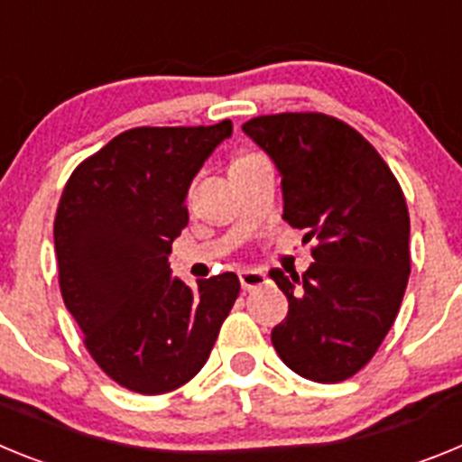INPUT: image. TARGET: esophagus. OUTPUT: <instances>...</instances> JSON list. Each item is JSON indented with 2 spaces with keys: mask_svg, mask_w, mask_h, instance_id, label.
<instances>
[{
  "mask_svg": "<svg viewBox=\"0 0 462 462\" xmlns=\"http://www.w3.org/2000/svg\"><path fill=\"white\" fill-rule=\"evenodd\" d=\"M240 284H243L245 291H252V289H261L268 282V277L261 271H240Z\"/></svg>",
  "mask_w": 462,
  "mask_h": 462,
  "instance_id": "1",
  "label": "esophagus"
}]
</instances>
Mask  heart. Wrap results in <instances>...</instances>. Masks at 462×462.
<instances>
[{
    "label": "heart",
    "mask_w": 462,
    "mask_h": 462,
    "mask_svg": "<svg viewBox=\"0 0 462 462\" xmlns=\"http://www.w3.org/2000/svg\"><path fill=\"white\" fill-rule=\"evenodd\" d=\"M254 157H261V154H256V152H243V154H238V157L234 159V164H240V162H247V159H254Z\"/></svg>",
    "instance_id": "1"
}]
</instances>
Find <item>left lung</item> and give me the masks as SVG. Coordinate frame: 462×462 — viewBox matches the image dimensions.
Instances as JSON below:
<instances>
[{"label":"left lung","mask_w":462,"mask_h":462,"mask_svg":"<svg viewBox=\"0 0 462 462\" xmlns=\"http://www.w3.org/2000/svg\"><path fill=\"white\" fill-rule=\"evenodd\" d=\"M243 132L282 175L284 215L314 240L298 277L271 271L289 300L273 346L296 374L337 383L377 354L410 280V212L382 154L326 113L252 117Z\"/></svg>","instance_id":"1"}]
</instances>
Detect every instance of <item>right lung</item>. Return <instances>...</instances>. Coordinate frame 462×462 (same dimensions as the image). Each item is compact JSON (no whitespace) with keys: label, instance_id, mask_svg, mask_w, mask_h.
Segmentation results:
<instances>
[{"label":"right lung","instance_id":"add662e5","mask_svg":"<svg viewBox=\"0 0 462 462\" xmlns=\"http://www.w3.org/2000/svg\"><path fill=\"white\" fill-rule=\"evenodd\" d=\"M234 125L136 126L76 166L55 215L64 305L94 363L125 389L162 395L206 365L240 293L234 273L191 291L171 277L194 175Z\"/></svg>","mask_w":462,"mask_h":462}]
</instances>
